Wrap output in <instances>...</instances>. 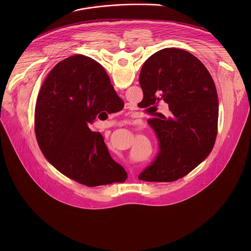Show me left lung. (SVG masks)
Returning <instances> with one entry per match:
<instances>
[{"mask_svg": "<svg viewBox=\"0 0 251 251\" xmlns=\"http://www.w3.org/2000/svg\"><path fill=\"white\" fill-rule=\"evenodd\" d=\"M139 82L145 107L156 112L159 103H166L169 111L148 120L158 136L160 152L138 177L176 181L199 166L214 146L219 119L216 85L202 62L180 49L151 55L142 66Z\"/></svg>", "mask_w": 251, "mask_h": 251, "instance_id": "1", "label": "left lung"}]
</instances>
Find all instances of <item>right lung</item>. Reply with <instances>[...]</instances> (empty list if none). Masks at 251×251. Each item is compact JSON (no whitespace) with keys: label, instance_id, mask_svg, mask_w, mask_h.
Returning <instances> with one entry per match:
<instances>
[{"label":"right lung","instance_id":"1","mask_svg":"<svg viewBox=\"0 0 251 251\" xmlns=\"http://www.w3.org/2000/svg\"><path fill=\"white\" fill-rule=\"evenodd\" d=\"M118 101L108 75L94 59L78 54L58 62L40 90L34 111L35 136L47 160L87 187L125 182L124 168L111 158L102 135L88 127Z\"/></svg>","mask_w":251,"mask_h":251}]
</instances>
